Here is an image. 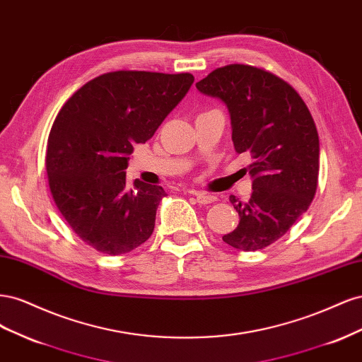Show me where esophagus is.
<instances>
[{"instance_id": "34e87169", "label": "esophagus", "mask_w": 362, "mask_h": 362, "mask_svg": "<svg viewBox=\"0 0 362 362\" xmlns=\"http://www.w3.org/2000/svg\"><path fill=\"white\" fill-rule=\"evenodd\" d=\"M190 194H193L194 198H196V201H198L199 204H204V205H206V204H213V202L216 201V196H213V194H208V193H205V192L190 190Z\"/></svg>"}]
</instances>
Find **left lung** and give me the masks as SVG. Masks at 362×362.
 Wrapping results in <instances>:
<instances>
[{
  "label": "left lung",
  "instance_id": "obj_1",
  "mask_svg": "<svg viewBox=\"0 0 362 362\" xmlns=\"http://www.w3.org/2000/svg\"><path fill=\"white\" fill-rule=\"evenodd\" d=\"M196 89L228 107L234 148L252 158L247 170L254 192L246 202L229 196L240 222L223 242L245 252L264 249L314 199L320 156L314 119L288 83L249 64L217 68Z\"/></svg>",
  "mask_w": 362,
  "mask_h": 362
}]
</instances>
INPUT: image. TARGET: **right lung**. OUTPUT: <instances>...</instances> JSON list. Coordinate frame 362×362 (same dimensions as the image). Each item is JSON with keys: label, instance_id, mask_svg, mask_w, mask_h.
<instances>
[{"label": "right lung", "instance_id": "obj_1", "mask_svg": "<svg viewBox=\"0 0 362 362\" xmlns=\"http://www.w3.org/2000/svg\"><path fill=\"white\" fill-rule=\"evenodd\" d=\"M193 81L192 74L108 72L62 107L48 137V182L59 211L86 245L120 255L151 237L166 192L140 180L128 185V156L154 136Z\"/></svg>", "mask_w": 362, "mask_h": 362}]
</instances>
